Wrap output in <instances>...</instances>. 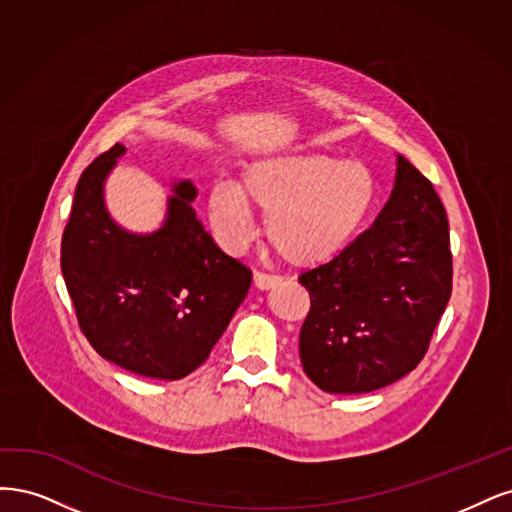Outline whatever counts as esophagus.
I'll return each instance as SVG.
<instances>
[{
	"label": "esophagus",
	"mask_w": 512,
	"mask_h": 512,
	"mask_svg": "<svg viewBox=\"0 0 512 512\" xmlns=\"http://www.w3.org/2000/svg\"><path fill=\"white\" fill-rule=\"evenodd\" d=\"M280 276H274V274H263V272H255L253 274V285L261 291H268V289H274L276 285H280Z\"/></svg>",
	"instance_id": "obj_1"
}]
</instances>
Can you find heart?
<instances>
[{"mask_svg": "<svg viewBox=\"0 0 512 512\" xmlns=\"http://www.w3.org/2000/svg\"><path fill=\"white\" fill-rule=\"evenodd\" d=\"M374 197V176L364 163L306 151L249 163L240 189L214 183L206 210L214 236L232 253L255 234L251 208L266 214L272 249L291 266L306 268L334 259L353 242Z\"/></svg>", "mask_w": 512, "mask_h": 512, "instance_id": "b5f03b06", "label": "heart"}]
</instances>
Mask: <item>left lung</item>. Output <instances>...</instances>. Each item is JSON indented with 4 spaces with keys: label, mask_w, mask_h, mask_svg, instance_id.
I'll return each instance as SVG.
<instances>
[{
    "label": "left lung",
    "mask_w": 512,
    "mask_h": 512,
    "mask_svg": "<svg viewBox=\"0 0 512 512\" xmlns=\"http://www.w3.org/2000/svg\"><path fill=\"white\" fill-rule=\"evenodd\" d=\"M449 221L438 193L395 159L387 204L368 232L300 276L310 312L304 372L327 393H368L415 370L451 298Z\"/></svg>",
    "instance_id": "left-lung-1"
}]
</instances>
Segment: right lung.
I'll return each mask as SVG.
<instances>
[{
	"label": "right lung",
	"mask_w": 512,
	"mask_h": 512,
	"mask_svg": "<svg viewBox=\"0 0 512 512\" xmlns=\"http://www.w3.org/2000/svg\"><path fill=\"white\" fill-rule=\"evenodd\" d=\"M114 144L82 172L61 240V272L80 329L112 364L178 381L202 366L251 287V272L225 255L174 180L166 217L151 234L112 219L106 178L125 155Z\"/></svg>",
	"instance_id": "obj_1"
}]
</instances>
